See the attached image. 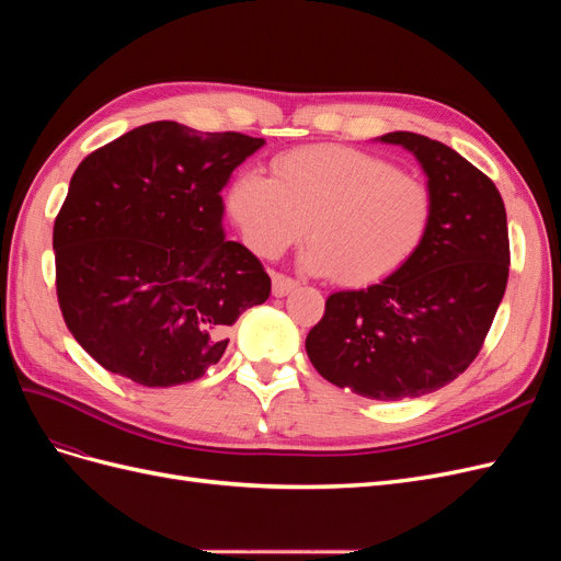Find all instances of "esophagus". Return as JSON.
Listing matches in <instances>:
<instances>
[{
  "label": "esophagus",
  "mask_w": 561,
  "mask_h": 561,
  "mask_svg": "<svg viewBox=\"0 0 561 561\" xmlns=\"http://www.w3.org/2000/svg\"><path fill=\"white\" fill-rule=\"evenodd\" d=\"M271 285H274V297H285L287 293H293L297 287V280L285 276V274H274L271 276Z\"/></svg>",
  "instance_id": "34e87169"
}]
</instances>
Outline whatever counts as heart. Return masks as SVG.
Instances as JSON below:
<instances>
[{
	"mask_svg": "<svg viewBox=\"0 0 561 561\" xmlns=\"http://www.w3.org/2000/svg\"><path fill=\"white\" fill-rule=\"evenodd\" d=\"M227 208L260 257H280L307 229L304 264L344 285H369L396 274L426 239L433 192L369 151L318 145L276 157L271 178L241 173Z\"/></svg>",
	"mask_w": 561,
	"mask_h": 561,
	"instance_id": "1",
	"label": "heart"
}]
</instances>
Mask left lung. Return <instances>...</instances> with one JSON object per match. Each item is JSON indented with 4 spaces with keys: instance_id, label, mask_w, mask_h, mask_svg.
Instances as JSON below:
<instances>
[{
    "instance_id": "left-lung-1",
    "label": "left lung",
    "mask_w": 561,
    "mask_h": 561,
    "mask_svg": "<svg viewBox=\"0 0 561 561\" xmlns=\"http://www.w3.org/2000/svg\"><path fill=\"white\" fill-rule=\"evenodd\" d=\"M379 140L410 149L428 175L431 227L396 274L328 297L307 353L330 383L390 402L433 393L478 358L505 293L511 243L496 184L458 151L407 130Z\"/></svg>"
}]
</instances>
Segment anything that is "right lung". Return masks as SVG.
I'll use <instances>...</instances> for the list:
<instances>
[{
    "label": "right lung",
    "mask_w": 561,
    "mask_h": 561,
    "mask_svg": "<svg viewBox=\"0 0 561 561\" xmlns=\"http://www.w3.org/2000/svg\"><path fill=\"white\" fill-rule=\"evenodd\" d=\"M262 145L154 122L79 163L54 225L56 293L98 365L147 388L194 381L268 299L262 262L225 239L219 196Z\"/></svg>",
    "instance_id": "obj_1"
}]
</instances>
